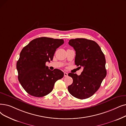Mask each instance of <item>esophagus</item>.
<instances>
[{"label": "esophagus", "instance_id": "esophagus-1", "mask_svg": "<svg viewBox=\"0 0 126 126\" xmlns=\"http://www.w3.org/2000/svg\"><path fill=\"white\" fill-rule=\"evenodd\" d=\"M64 77H66L68 76V74L67 73H64Z\"/></svg>", "mask_w": 126, "mask_h": 126}]
</instances>
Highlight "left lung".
Returning <instances> with one entry per match:
<instances>
[{"label": "left lung", "mask_w": 126, "mask_h": 126, "mask_svg": "<svg viewBox=\"0 0 126 126\" xmlns=\"http://www.w3.org/2000/svg\"><path fill=\"white\" fill-rule=\"evenodd\" d=\"M68 44L76 51L75 64L83 67V70L79 76L68 74L73 82L68 86V90L77 98L86 99L95 93L106 77L105 57L99 46L94 41L78 38L70 40Z\"/></svg>", "instance_id": "8db88e82"}]
</instances>
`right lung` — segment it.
<instances>
[{
	"label": "right lung",
	"instance_id": "1",
	"mask_svg": "<svg viewBox=\"0 0 126 126\" xmlns=\"http://www.w3.org/2000/svg\"><path fill=\"white\" fill-rule=\"evenodd\" d=\"M63 39L41 37L31 41L21 50L16 63L18 79L24 89L31 96L41 97L52 91L56 82L63 77L61 70H50L46 62L52 61Z\"/></svg>",
	"mask_w": 126,
	"mask_h": 126
}]
</instances>
